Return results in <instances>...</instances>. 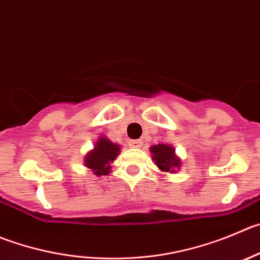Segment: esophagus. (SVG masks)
<instances>
[{"instance_id": "obj_1", "label": "esophagus", "mask_w": 260, "mask_h": 260, "mask_svg": "<svg viewBox=\"0 0 260 260\" xmlns=\"http://www.w3.org/2000/svg\"><path fill=\"white\" fill-rule=\"evenodd\" d=\"M129 146L131 147H141L142 146V141H141V140H131Z\"/></svg>"}]
</instances>
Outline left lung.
Segmentation results:
<instances>
[{
    "mask_svg": "<svg viewBox=\"0 0 260 260\" xmlns=\"http://www.w3.org/2000/svg\"><path fill=\"white\" fill-rule=\"evenodd\" d=\"M150 151L152 152V159L160 171L174 172L173 168L179 167V159L174 155L173 147L159 144L151 146Z\"/></svg>",
    "mask_w": 260,
    "mask_h": 260,
    "instance_id": "1",
    "label": "left lung"
}]
</instances>
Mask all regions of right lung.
Here are the masks:
<instances>
[{
	"label": "right lung",
	"instance_id": "obj_1",
	"mask_svg": "<svg viewBox=\"0 0 260 260\" xmlns=\"http://www.w3.org/2000/svg\"><path fill=\"white\" fill-rule=\"evenodd\" d=\"M119 150V145L113 144L108 138L101 137L94 145V149L86 156V167L92 169L97 176H106L110 172V163H113L118 156Z\"/></svg>",
	"mask_w": 260,
	"mask_h": 260
}]
</instances>
